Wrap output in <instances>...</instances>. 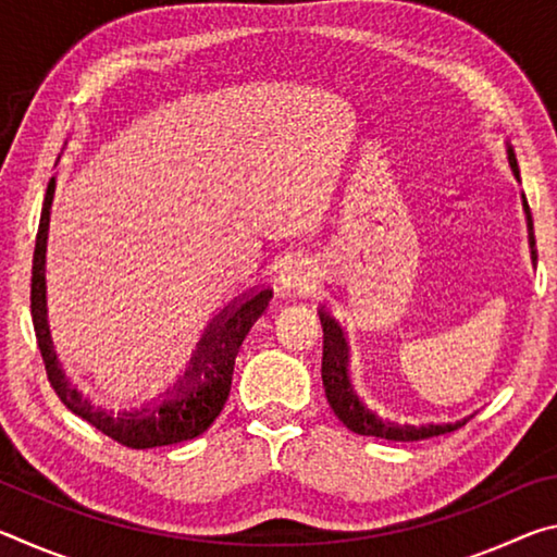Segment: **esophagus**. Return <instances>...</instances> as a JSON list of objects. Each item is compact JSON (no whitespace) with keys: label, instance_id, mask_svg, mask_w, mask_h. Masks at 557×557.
<instances>
[{"label":"esophagus","instance_id":"obj_1","mask_svg":"<svg viewBox=\"0 0 557 557\" xmlns=\"http://www.w3.org/2000/svg\"><path fill=\"white\" fill-rule=\"evenodd\" d=\"M299 282H301V280H299V277H295V282H292V285H299Z\"/></svg>","mask_w":557,"mask_h":557}]
</instances>
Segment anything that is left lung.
Listing matches in <instances>:
<instances>
[{
	"mask_svg": "<svg viewBox=\"0 0 557 557\" xmlns=\"http://www.w3.org/2000/svg\"><path fill=\"white\" fill-rule=\"evenodd\" d=\"M506 154H508V164H511L513 176L521 182V172H518V162L513 154V147L506 143ZM523 199V211H525V225H528V245H531V258L535 260V238H533V219H531V209H528L525 196ZM319 319H322V329H324V356H322V381H324V393L326 400L332 405V410L344 425L356 432V435H366V437H381V440H393V442H412V440H425L432 435H445V432H451L465 425V422L471 418H461L457 422H428V425H398V422L383 420L379 414L371 412L366 405L358 400V395L354 393L351 383H348L346 375V361H348V348H346V338H344V329L338 326L334 317H329L324 309H319Z\"/></svg>",
	"mask_w": 557,
	"mask_h": 557,
	"instance_id": "8db88e82",
	"label": "left lung"
}]
</instances>
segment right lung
Listing matches in <instances>:
<instances>
[{
    "mask_svg": "<svg viewBox=\"0 0 557 557\" xmlns=\"http://www.w3.org/2000/svg\"><path fill=\"white\" fill-rule=\"evenodd\" d=\"M53 194L55 176L49 182L44 196L32 268V317L36 342H39L53 391L59 393V398L71 412L132 449L176 445V442L203 435L221 414L225 400H228L235 356H238V348L243 338L248 336L250 326L265 312L268 301L272 299V289H248L245 295L235 297L228 307H223V312L213 317L201 342L196 344V351L188 358L184 373L166 391L159 393L154 400L145 403L143 408H129L122 412L96 408L65 379L59 356L53 351L49 319H46V312H49L46 309V238H49Z\"/></svg>",
    "mask_w": 557,
    "mask_h": 557,
    "instance_id": "right-lung-1",
    "label": "right lung"
}]
</instances>
